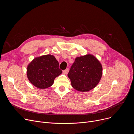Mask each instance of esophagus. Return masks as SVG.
<instances>
[{"mask_svg":"<svg viewBox=\"0 0 134 134\" xmlns=\"http://www.w3.org/2000/svg\"><path fill=\"white\" fill-rule=\"evenodd\" d=\"M68 71H69V69H66L65 70H64L63 71V72L65 74H67L68 73Z\"/></svg>","mask_w":134,"mask_h":134,"instance_id":"34e87169","label":"esophagus"}]
</instances>
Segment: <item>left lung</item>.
<instances>
[{"mask_svg": "<svg viewBox=\"0 0 134 134\" xmlns=\"http://www.w3.org/2000/svg\"><path fill=\"white\" fill-rule=\"evenodd\" d=\"M102 66L92 54L76 57L68 74L72 87L80 92H87L96 87L102 75Z\"/></svg>", "mask_w": 134, "mask_h": 134, "instance_id": "obj_1", "label": "left lung"}]
</instances>
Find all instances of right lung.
Returning <instances> with one entry per match:
<instances>
[{"label": "right lung", "mask_w": 134, "mask_h": 134, "mask_svg": "<svg viewBox=\"0 0 134 134\" xmlns=\"http://www.w3.org/2000/svg\"><path fill=\"white\" fill-rule=\"evenodd\" d=\"M59 63L51 54L35 58L27 67V77L30 83L38 88L46 89L53 84L54 80L62 73Z\"/></svg>", "instance_id": "add662e5"}]
</instances>
